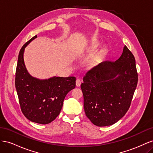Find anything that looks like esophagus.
Returning a JSON list of instances; mask_svg holds the SVG:
<instances>
[{
  "label": "esophagus",
  "instance_id": "esophagus-1",
  "mask_svg": "<svg viewBox=\"0 0 153 153\" xmlns=\"http://www.w3.org/2000/svg\"><path fill=\"white\" fill-rule=\"evenodd\" d=\"M81 83H82V81L80 79H79V78H78V79H76V85L77 87H80V85H81Z\"/></svg>",
  "mask_w": 153,
  "mask_h": 153
}]
</instances>
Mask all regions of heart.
<instances>
[{
    "mask_svg": "<svg viewBox=\"0 0 153 153\" xmlns=\"http://www.w3.org/2000/svg\"><path fill=\"white\" fill-rule=\"evenodd\" d=\"M98 46V43H94V44H93V47L94 48H96V47H97Z\"/></svg>",
    "mask_w": 153,
    "mask_h": 153,
    "instance_id": "obj_1",
    "label": "heart"
}]
</instances>
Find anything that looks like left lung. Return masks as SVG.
I'll use <instances>...</instances> for the list:
<instances>
[{"label": "left lung", "instance_id": "1", "mask_svg": "<svg viewBox=\"0 0 153 153\" xmlns=\"http://www.w3.org/2000/svg\"><path fill=\"white\" fill-rule=\"evenodd\" d=\"M86 116L97 126L119 121L130 106L138 82L135 59L126 46L116 61H106L89 69L83 78Z\"/></svg>", "mask_w": 153, "mask_h": 153}]
</instances>
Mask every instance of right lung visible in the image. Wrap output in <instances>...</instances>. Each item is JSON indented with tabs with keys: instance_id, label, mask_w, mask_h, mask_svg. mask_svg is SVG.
<instances>
[{
	"instance_id": "1",
	"label": "right lung",
	"mask_w": 153,
	"mask_h": 153,
	"mask_svg": "<svg viewBox=\"0 0 153 153\" xmlns=\"http://www.w3.org/2000/svg\"><path fill=\"white\" fill-rule=\"evenodd\" d=\"M36 38L37 36L32 38L20 51L15 87L21 110L25 117L32 122L47 124L60 114L66 94L76 86V78L54 76L48 80H39L29 75L24 64V50Z\"/></svg>"
}]
</instances>
